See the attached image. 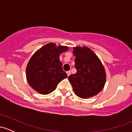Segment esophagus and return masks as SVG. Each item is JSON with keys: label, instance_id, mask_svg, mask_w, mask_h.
<instances>
[{"label": "esophagus", "instance_id": "esophagus-1", "mask_svg": "<svg viewBox=\"0 0 132 132\" xmlns=\"http://www.w3.org/2000/svg\"><path fill=\"white\" fill-rule=\"evenodd\" d=\"M66 73H67L68 76H70V74H71V71H68L67 72H66Z\"/></svg>", "mask_w": 132, "mask_h": 132}]
</instances>
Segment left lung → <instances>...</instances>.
Segmentation results:
<instances>
[{"instance_id":"8db88e82","label":"left lung","mask_w":132,"mask_h":132,"mask_svg":"<svg viewBox=\"0 0 132 132\" xmlns=\"http://www.w3.org/2000/svg\"><path fill=\"white\" fill-rule=\"evenodd\" d=\"M77 73L68 77L75 94L82 98L96 96L104 87L106 73L95 53L86 46H75L73 51Z\"/></svg>"}]
</instances>
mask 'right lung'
I'll list each match as a JSON object with an SVG mask.
<instances>
[{"mask_svg": "<svg viewBox=\"0 0 132 132\" xmlns=\"http://www.w3.org/2000/svg\"><path fill=\"white\" fill-rule=\"evenodd\" d=\"M68 50L66 46L50 43L38 49L29 60L26 78L29 86L41 94H48L68 75L62 70L60 54Z\"/></svg>", "mask_w": 132, "mask_h": 132, "instance_id": "obj_1", "label": "right lung"}]
</instances>
